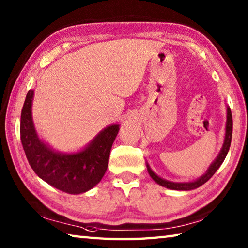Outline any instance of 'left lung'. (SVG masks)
I'll return each instance as SVG.
<instances>
[{"instance_id": "8db88e82", "label": "left lung", "mask_w": 248, "mask_h": 248, "mask_svg": "<svg viewBox=\"0 0 248 248\" xmlns=\"http://www.w3.org/2000/svg\"><path fill=\"white\" fill-rule=\"evenodd\" d=\"M232 131H233V119H232V112H231L230 107H228V114H226V125H225V137H224V143L222 149L220 151L219 155H217V158L212 162V164L209 166L208 170L205 173L199 177L195 182H189V183H174V182H170V180L163 179L157 176L154 171L151 170V167L149 164H146V167H148V171L151 177L154 180L155 183H157L158 185H161L163 187L169 188V189H173V190H192L196 189L200 186H202L204 183H207L208 180L212 177L213 174L216 173L217 170L221 166L222 163L226 157V154H228L229 150H230V145H231V140H232Z\"/></svg>"}]
</instances>
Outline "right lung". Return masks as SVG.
Masks as SVG:
<instances>
[{"mask_svg":"<svg viewBox=\"0 0 248 248\" xmlns=\"http://www.w3.org/2000/svg\"><path fill=\"white\" fill-rule=\"evenodd\" d=\"M33 91L29 90L20 115V140L33 171L57 189L71 195L95 187L107 170L109 154L119 124L102 130L85 149L78 153H60L41 141L31 116Z\"/></svg>","mask_w":248,"mask_h":248,"instance_id":"1","label":"right lung"}]
</instances>
